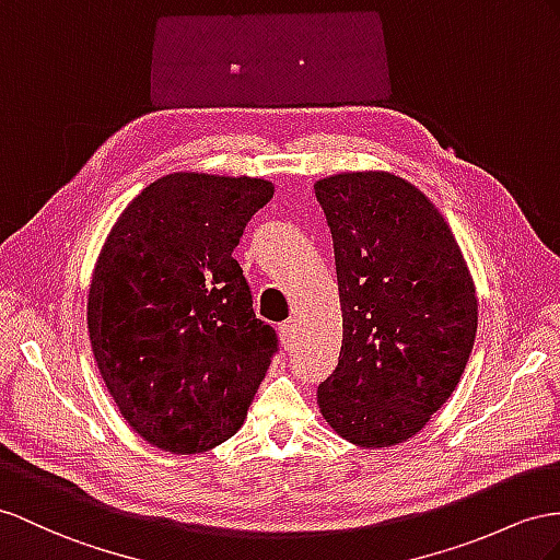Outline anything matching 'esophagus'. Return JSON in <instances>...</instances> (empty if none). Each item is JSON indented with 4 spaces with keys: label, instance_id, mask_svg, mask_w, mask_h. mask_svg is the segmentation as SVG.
I'll return each instance as SVG.
<instances>
[{
    "label": "esophagus",
    "instance_id": "34e87169",
    "mask_svg": "<svg viewBox=\"0 0 560 560\" xmlns=\"http://www.w3.org/2000/svg\"><path fill=\"white\" fill-rule=\"evenodd\" d=\"M279 336H281V346L289 350L293 342H295V336H298V319H289V322H283L281 326H279Z\"/></svg>",
    "mask_w": 560,
    "mask_h": 560
}]
</instances>
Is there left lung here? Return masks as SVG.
Here are the masks:
<instances>
[{"label":"left lung","instance_id":"8db88e82","mask_svg":"<svg viewBox=\"0 0 560 560\" xmlns=\"http://www.w3.org/2000/svg\"><path fill=\"white\" fill-rule=\"evenodd\" d=\"M334 238L342 346L317 402L360 447L405 442L447 402L478 331L462 248L423 191L390 172L314 184Z\"/></svg>","mask_w":560,"mask_h":560}]
</instances>
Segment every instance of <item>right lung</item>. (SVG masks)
<instances>
[{
	"mask_svg": "<svg viewBox=\"0 0 560 560\" xmlns=\"http://www.w3.org/2000/svg\"><path fill=\"white\" fill-rule=\"evenodd\" d=\"M267 179L175 172L110 229L88 300L94 360L122 419L165 452L232 438L279 350L232 257Z\"/></svg>",
	"mask_w": 560,
	"mask_h": 560,
	"instance_id": "right-lung-1",
	"label": "right lung"
}]
</instances>
